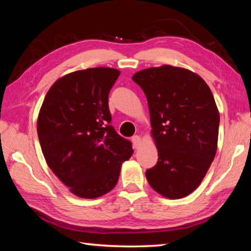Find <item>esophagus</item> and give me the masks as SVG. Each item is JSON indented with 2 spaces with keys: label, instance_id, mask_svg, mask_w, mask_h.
<instances>
[{
  "label": "esophagus",
  "instance_id": "1",
  "mask_svg": "<svg viewBox=\"0 0 251 251\" xmlns=\"http://www.w3.org/2000/svg\"><path fill=\"white\" fill-rule=\"evenodd\" d=\"M131 141H132V143H134V146H135V148H138L140 146V143H141V138L138 136V135H136V136H134L131 138Z\"/></svg>",
  "mask_w": 251,
  "mask_h": 251
}]
</instances>
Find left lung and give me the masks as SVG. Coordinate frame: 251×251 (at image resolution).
I'll list each match as a JSON object with an SVG mask.
<instances>
[{
    "label": "left lung",
    "mask_w": 251,
    "mask_h": 251,
    "mask_svg": "<svg viewBox=\"0 0 251 251\" xmlns=\"http://www.w3.org/2000/svg\"><path fill=\"white\" fill-rule=\"evenodd\" d=\"M146 94L158 159L148 169L149 184L168 199H181L201 182L214 161L220 116L204 79L172 66L137 72Z\"/></svg>",
    "instance_id": "1"
}]
</instances>
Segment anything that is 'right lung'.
<instances>
[{
	"label": "right lung",
	"instance_id": "right-lung-1",
	"mask_svg": "<svg viewBox=\"0 0 251 251\" xmlns=\"http://www.w3.org/2000/svg\"><path fill=\"white\" fill-rule=\"evenodd\" d=\"M120 71L93 68L68 74L52 85L37 119L46 163L73 194L96 199L119 180L132 145L111 125L109 93Z\"/></svg>",
	"mask_w": 251,
	"mask_h": 251
}]
</instances>
